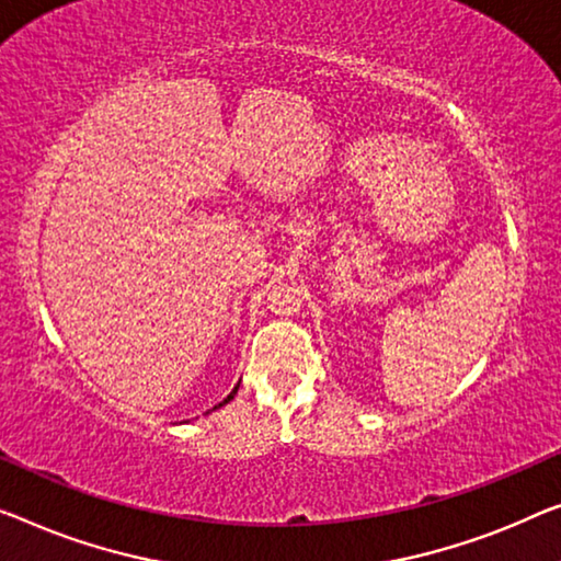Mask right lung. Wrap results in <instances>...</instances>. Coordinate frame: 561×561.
I'll return each mask as SVG.
<instances>
[{
    "instance_id": "right-lung-1",
    "label": "right lung",
    "mask_w": 561,
    "mask_h": 561,
    "mask_svg": "<svg viewBox=\"0 0 561 561\" xmlns=\"http://www.w3.org/2000/svg\"><path fill=\"white\" fill-rule=\"evenodd\" d=\"M237 390H239V386H237V388H233V390H231V392H229V396H227V398H224V400H221V403H219V405H214V411H216V408H221V405H227V403H229V400H233V396H237Z\"/></svg>"
}]
</instances>
